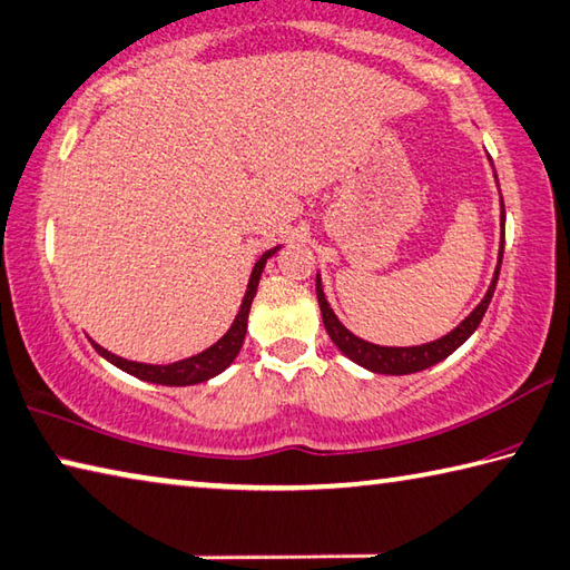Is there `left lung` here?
Wrapping results in <instances>:
<instances>
[{
    "instance_id": "left-lung-1",
    "label": "left lung",
    "mask_w": 570,
    "mask_h": 570,
    "mask_svg": "<svg viewBox=\"0 0 570 570\" xmlns=\"http://www.w3.org/2000/svg\"><path fill=\"white\" fill-rule=\"evenodd\" d=\"M497 176V174H493ZM499 184V180H497ZM503 223H507V210H503V198H501V250H499V265L497 271H493V281L487 289V295L481 303L474 307V313H471L464 322H459V325L449 332V335L439 337L434 342H426V345H416V347H382V345H372V342L362 340L357 335H352V332L342 325L337 320V315L332 313V307L327 303L325 293H322V281L317 275V303H320V313H322V322H325V330L330 340L335 342L337 350L350 357L352 362H357L360 367L370 370V372H377V374H412V372H422L426 367H432V364L446 360L449 354H452L456 347L464 345V342L474 335V330L479 327V322L484 320L487 307L493 297V289H497L499 283V271H501V257H503Z\"/></svg>"
}]
</instances>
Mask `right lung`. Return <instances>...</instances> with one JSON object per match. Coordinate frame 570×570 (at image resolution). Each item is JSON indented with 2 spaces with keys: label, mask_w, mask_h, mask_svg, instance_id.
Returning <instances> with one entry per match:
<instances>
[{
  "label": "right lung",
  "mask_w": 570,
  "mask_h": 570,
  "mask_svg": "<svg viewBox=\"0 0 570 570\" xmlns=\"http://www.w3.org/2000/svg\"><path fill=\"white\" fill-rule=\"evenodd\" d=\"M277 253V248L267 250L261 255V261L255 263L253 273H250V283L248 289H245V297L240 303L238 315H235L230 330L225 332V335L216 342V345H210L208 350H203L198 354H193L188 360H178L174 364H144V362H131V360H124L118 357V354L104 350L101 345H96L94 342V350L101 354L104 360H109L111 364H116L118 370H124L128 374H134V377L144 380V382H154V384H166V386H188V384H200L210 377H216L225 367H230L233 360L238 357V352L243 347V340H245V332H248V313H250V305H253V297L257 293V283H261V275H263V267L267 263V257H273Z\"/></svg>",
  "instance_id": "right-lung-1"
}]
</instances>
